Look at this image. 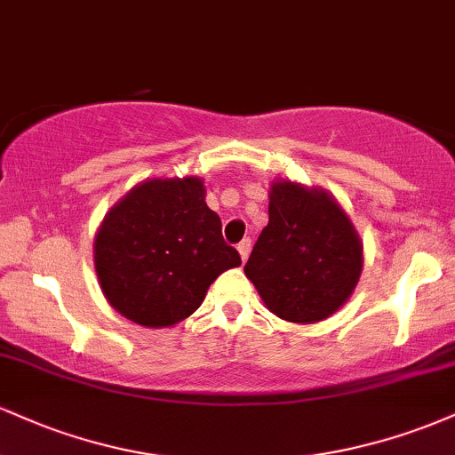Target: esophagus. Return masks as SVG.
I'll return each mask as SVG.
<instances>
[{
	"label": "esophagus",
	"mask_w": 455,
	"mask_h": 455,
	"mask_svg": "<svg viewBox=\"0 0 455 455\" xmlns=\"http://www.w3.org/2000/svg\"><path fill=\"white\" fill-rule=\"evenodd\" d=\"M250 248H252V242H250V239H243V242H239L237 250H239V257H242V260L248 259V254H250Z\"/></svg>",
	"instance_id": "obj_1"
}]
</instances>
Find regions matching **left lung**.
Segmentation results:
<instances>
[{
  "mask_svg": "<svg viewBox=\"0 0 455 455\" xmlns=\"http://www.w3.org/2000/svg\"><path fill=\"white\" fill-rule=\"evenodd\" d=\"M363 267V245L331 195L280 180L271 184L269 222L245 275L275 316L310 325L347 304Z\"/></svg>",
  "mask_w": 455,
  "mask_h": 455,
  "instance_id": "1",
  "label": "left lung"
}]
</instances>
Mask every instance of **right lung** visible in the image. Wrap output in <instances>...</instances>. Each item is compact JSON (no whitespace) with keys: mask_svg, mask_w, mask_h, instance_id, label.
<instances>
[{"mask_svg":"<svg viewBox=\"0 0 455 455\" xmlns=\"http://www.w3.org/2000/svg\"><path fill=\"white\" fill-rule=\"evenodd\" d=\"M104 297L143 327H171L205 299L239 252L222 239V222L205 203L198 177L148 180L104 216L93 242Z\"/></svg>","mask_w":455,"mask_h":455,"instance_id":"right-lung-1","label":"right lung"}]
</instances>
